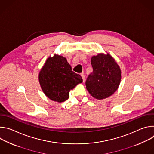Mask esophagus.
I'll use <instances>...</instances> for the list:
<instances>
[{
  "label": "esophagus",
  "instance_id": "esophagus-1",
  "mask_svg": "<svg viewBox=\"0 0 154 154\" xmlns=\"http://www.w3.org/2000/svg\"><path fill=\"white\" fill-rule=\"evenodd\" d=\"M80 75H81V77H82V79H83V81L84 82L85 81V75H84V74H83V73H82L81 74H80Z\"/></svg>",
  "mask_w": 154,
  "mask_h": 154
}]
</instances>
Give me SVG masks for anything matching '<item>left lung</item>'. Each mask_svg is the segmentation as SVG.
<instances>
[{
	"instance_id": "8db88e82",
	"label": "left lung",
	"mask_w": 154,
	"mask_h": 154,
	"mask_svg": "<svg viewBox=\"0 0 154 154\" xmlns=\"http://www.w3.org/2000/svg\"><path fill=\"white\" fill-rule=\"evenodd\" d=\"M91 63L93 71L86 79L87 90L98 100L112 96L118 90L121 80L119 65L108 53L93 56Z\"/></svg>"
}]
</instances>
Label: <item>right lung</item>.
<instances>
[{"label": "right lung", "mask_w": 154, "mask_h": 154, "mask_svg": "<svg viewBox=\"0 0 154 154\" xmlns=\"http://www.w3.org/2000/svg\"><path fill=\"white\" fill-rule=\"evenodd\" d=\"M38 79L43 93L58 102L66 100L70 90L83 82L82 77L72 71L66 58L57 54L47 59Z\"/></svg>", "instance_id": "1"}]
</instances>
